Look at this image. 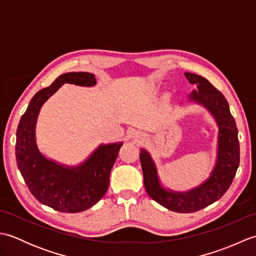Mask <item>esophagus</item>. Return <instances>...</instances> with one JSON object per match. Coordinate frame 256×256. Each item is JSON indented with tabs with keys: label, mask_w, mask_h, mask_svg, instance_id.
Here are the masks:
<instances>
[{
	"label": "esophagus",
	"mask_w": 256,
	"mask_h": 256,
	"mask_svg": "<svg viewBox=\"0 0 256 256\" xmlns=\"http://www.w3.org/2000/svg\"><path fill=\"white\" fill-rule=\"evenodd\" d=\"M133 138H135V140H138V142H140V140H142V138H140V135H138V134H134Z\"/></svg>",
	"instance_id": "1"
}]
</instances>
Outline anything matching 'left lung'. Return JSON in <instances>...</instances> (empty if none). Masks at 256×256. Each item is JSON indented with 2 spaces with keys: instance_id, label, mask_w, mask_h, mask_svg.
Listing matches in <instances>:
<instances>
[{
  "instance_id": "left-lung-1",
  "label": "left lung",
  "mask_w": 256,
  "mask_h": 256,
  "mask_svg": "<svg viewBox=\"0 0 256 256\" xmlns=\"http://www.w3.org/2000/svg\"><path fill=\"white\" fill-rule=\"evenodd\" d=\"M190 84L198 90L192 92V100L204 104L214 114L219 125L218 160L211 176L198 188L188 192H170L162 189L157 178L156 168L148 152L140 154L144 186L150 197L165 208L180 214H190L206 208L219 200L233 182L240 164V143L238 128L224 96L208 80L194 74H184Z\"/></svg>"
}]
</instances>
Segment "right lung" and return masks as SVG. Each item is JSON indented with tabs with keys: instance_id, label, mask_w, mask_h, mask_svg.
<instances>
[{
	"instance_id": "obj_1",
	"label": "right lung",
	"mask_w": 256,
	"mask_h": 256,
	"mask_svg": "<svg viewBox=\"0 0 256 256\" xmlns=\"http://www.w3.org/2000/svg\"><path fill=\"white\" fill-rule=\"evenodd\" d=\"M64 84L94 86V74H64L32 96L16 131L15 155L18 170L30 192L42 204L54 210L77 214L94 206L108 188V178L122 143L101 145L79 167L66 168L48 160L35 142V123L40 108Z\"/></svg>"
}]
</instances>
